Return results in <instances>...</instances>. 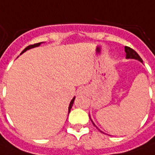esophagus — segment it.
I'll return each mask as SVG.
<instances>
[{
  "label": "esophagus",
  "mask_w": 155,
  "mask_h": 155,
  "mask_svg": "<svg viewBox=\"0 0 155 155\" xmlns=\"http://www.w3.org/2000/svg\"><path fill=\"white\" fill-rule=\"evenodd\" d=\"M86 92V89L85 87H81L78 90V94L79 95H81V94H85Z\"/></svg>",
  "instance_id": "34e87169"
}]
</instances>
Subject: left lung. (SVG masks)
Wrapping results in <instances>:
<instances>
[{
	"label": "left lung",
	"instance_id": "left-lung-1",
	"mask_svg": "<svg viewBox=\"0 0 155 155\" xmlns=\"http://www.w3.org/2000/svg\"><path fill=\"white\" fill-rule=\"evenodd\" d=\"M125 53H126V59H136V60H138L139 62L143 63V60H142V59L140 58V56L136 53V52L134 51L133 48H131L129 47H127V46H125ZM89 117H90V118H91V116L89 115ZM91 122H92V123L95 125V123H93V121L91 120ZM96 126V125H95ZM98 128V127H97ZM100 130V129H99Z\"/></svg>",
	"mask_w": 155,
	"mask_h": 155
}]
</instances>
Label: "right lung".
<instances>
[{"mask_svg":"<svg viewBox=\"0 0 155 155\" xmlns=\"http://www.w3.org/2000/svg\"><path fill=\"white\" fill-rule=\"evenodd\" d=\"M44 42H41V43H38V44H32V45H29V46H28V47L26 48L25 49H23V51L21 52V54H23V53H25V52L27 51V50H28V49H31V48H36V47H38V46H40V44H43ZM74 99H75V96H74V98L71 100V101H70V106H69V113L70 112V109L72 108V106H73V103H74Z\"/></svg>","mask_w":155,"mask_h":155,"instance_id":"right-lung-1","label":"right lung"}]
</instances>
